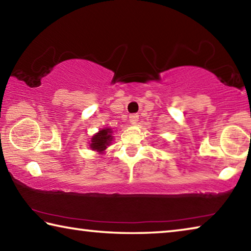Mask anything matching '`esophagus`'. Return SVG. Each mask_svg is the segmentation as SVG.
<instances>
[{
  "mask_svg": "<svg viewBox=\"0 0 251 251\" xmlns=\"http://www.w3.org/2000/svg\"><path fill=\"white\" fill-rule=\"evenodd\" d=\"M138 121H139V118H138L137 114H133V115L129 116V123H130V124L136 125L138 123Z\"/></svg>",
  "mask_w": 251,
  "mask_h": 251,
  "instance_id": "34e87169",
  "label": "esophagus"
}]
</instances>
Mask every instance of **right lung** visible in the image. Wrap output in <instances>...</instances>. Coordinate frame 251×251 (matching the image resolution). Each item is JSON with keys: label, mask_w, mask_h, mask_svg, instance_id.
<instances>
[{"label": "right lung", "mask_w": 251, "mask_h": 251, "mask_svg": "<svg viewBox=\"0 0 251 251\" xmlns=\"http://www.w3.org/2000/svg\"><path fill=\"white\" fill-rule=\"evenodd\" d=\"M113 139V129L109 128V127H104V128L100 129L96 134L92 136L90 148L92 151H97L100 155H101L105 152L106 148L112 144Z\"/></svg>", "instance_id": "1"}]
</instances>
